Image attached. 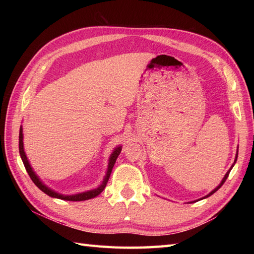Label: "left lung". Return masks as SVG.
Here are the masks:
<instances>
[{
  "mask_svg": "<svg viewBox=\"0 0 254 254\" xmlns=\"http://www.w3.org/2000/svg\"><path fill=\"white\" fill-rule=\"evenodd\" d=\"M237 157H238V150H237V155H236V159H235V163L233 164V166H231V168H233V167H234V165L236 164V161H237ZM231 168H230V169H229V170L227 171V174H226V175H225V177L223 178V180H222V182H220V183H219V185H218V187H216V188H215V189H214V190H213L212 192H210V193H208L206 196H204V197H202V198H206V197L210 196V195H212V194H214L215 192H216V191L218 190V189H219L220 187H222V186L224 185V183H225V181H226V179H227V178H228V176H229V172H230Z\"/></svg>",
  "mask_w": 254,
  "mask_h": 254,
  "instance_id": "left-lung-1",
  "label": "left lung"
}]
</instances>
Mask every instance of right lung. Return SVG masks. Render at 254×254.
<instances>
[{
	"label": "right lung",
	"mask_w": 254,
	"mask_h": 254,
	"mask_svg": "<svg viewBox=\"0 0 254 254\" xmlns=\"http://www.w3.org/2000/svg\"><path fill=\"white\" fill-rule=\"evenodd\" d=\"M121 146L117 147L115 150H113L110 158H109V164H108V169H107V172H106V176L104 178V181L101 182V185L96 188V189H93V190H89V191H86V192H82V193H77V194H73V195H64V194H61V193H58L56 191H53L52 189L48 188L46 185H44V182H42L39 177H38L35 171L32 170L31 166L29 164L28 159H27V156L25 154V150H24V142H23V127H20V130H19V154H20V158L21 160H23L24 163V166L25 168L27 170V172H28V175L30 177V179L32 180V182L35 183V185L40 189V190L42 192H45L47 195H49L51 197H56V198H60V199H64V201H73V202H76V201H85V199H89V198H94L96 197L97 195H99V194L104 191V189L106 188L107 186V182L108 180H109V177L111 175V171H112V168L113 166H115L116 164V160L118 158L119 154L121 153Z\"/></svg>",
	"instance_id": "right-lung-1"
}]
</instances>
